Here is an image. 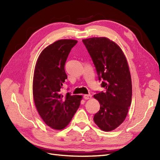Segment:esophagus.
Instances as JSON below:
<instances>
[{"label":"esophagus","mask_w":160,"mask_h":160,"mask_svg":"<svg viewBox=\"0 0 160 160\" xmlns=\"http://www.w3.org/2000/svg\"><path fill=\"white\" fill-rule=\"evenodd\" d=\"M91 97H92V95L91 94H88V95H84L83 98L85 99H89L91 98Z\"/></svg>","instance_id":"1"}]
</instances>
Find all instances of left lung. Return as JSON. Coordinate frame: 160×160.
I'll use <instances>...</instances> for the list:
<instances>
[{"mask_svg":"<svg viewBox=\"0 0 160 160\" xmlns=\"http://www.w3.org/2000/svg\"><path fill=\"white\" fill-rule=\"evenodd\" d=\"M104 91H97L100 109L94 115L97 125L105 132L119 127L132 103V85L128 63L122 50L106 37L83 39Z\"/></svg>","mask_w":160,"mask_h":160,"instance_id":"left-lung-1","label":"left lung"}]
</instances>
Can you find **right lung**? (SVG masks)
<instances>
[{"label":"right lung","mask_w":160,"mask_h":160,"mask_svg":"<svg viewBox=\"0 0 160 160\" xmlns=\"http://www.w3.org/2000/svg\"><path fill=\"white\" fill-rule=\"evenodd\" d=\"M77 41L62 39L47 47L38 57L33 77L32 93L38 114L52 129L61 130L69 123L78 109L81 95L61 93L67 79L65 65Z\"/></svg>","instance_id":"obj_1"}]
</instances>
